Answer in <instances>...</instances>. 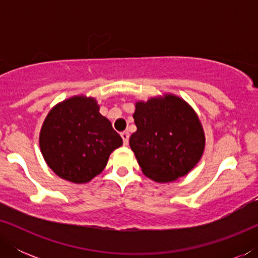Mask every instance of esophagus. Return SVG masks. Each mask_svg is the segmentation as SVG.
Segmentation results:
<instances>
[{
	"instance_id": "1",
	"label": "esophagus",
	"mask_w": 258,
	"mask_h": 258,
	"mask_svg": "<svg viewBox=\"0 0 258 258\" xmlns=\"http://www.w3.org/2000/svg\"><path fill=\"white\" fill-rule=\"evenodd\" d=\"M121 137H122V140H123V144H124V146H128V143H129V133L128 132H123L121 134Z\"/></svg>"
}]
</instances>
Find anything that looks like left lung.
<instances>
[{
	"mask_svg": "<svg viewBox=\"0 0 258 258\" xmlns=\"http://www.w3.org/2000/svg\"><path fill=\"white\" fill-rule=\"evenodd\" d=\"M133 117L137 130L129 144L148 178L174 182L202 158L206 148L202 123L191 105L177 95L167 93L137 101Z\"/></svg>",
	"mask_w": 258,
	"mask_h": 258,
	"instance_id": "left-lung-1",
	"label": "left lung"
}]
</instances>
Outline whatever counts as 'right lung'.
Returning a JSON list of instances; mask_svg holds the SVG:
<instances>
[{
  "label": "right lung",
  "instance_id": "add662e5",
  "mask_svg": "<svg viewBox=\"0 0 258 258\" xmlns=\"http://www.w3.org/2000/svg\"><path fill=\"white\" fill-rule=\"evenodd\" d=\"M38 143L45 163L58 177L83 184L103 171L123 141L100 114L96 98L75 95L50 109Z\"/></svg>",
  "mask_w": 258,
  "mask_h": 258
}]
</instances>
